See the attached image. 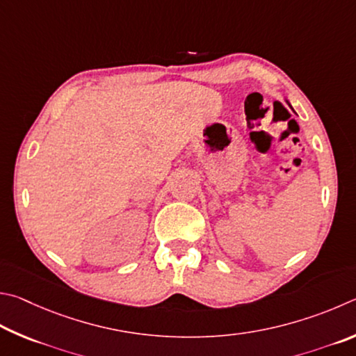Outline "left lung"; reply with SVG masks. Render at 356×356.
Listing matches in <instances>:
<instances>
[{"instance_id":"8db88e82","label":"left lung","mask_w":356,"mask_h":356,"mask_svg":"<svg viewBox=\"0 0 356 356\" xmlns=\"http://www.w3.org/2000/svg\"><path fill=\"white\" fill-rule=\"evenodd\" d=\"M284 99H286V103H288V104H289V106H291V103H289V102H288V98H284ZM291 109H292V106H291Z\"/></svg>"}]
</instances>
